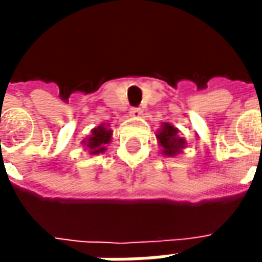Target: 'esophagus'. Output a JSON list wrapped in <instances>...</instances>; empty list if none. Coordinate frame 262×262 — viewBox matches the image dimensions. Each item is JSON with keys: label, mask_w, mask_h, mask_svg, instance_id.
I'll return each mask as SVG.
<instances>
[{"label": "esophagus", "mask_w": 262, "mask_h": 262, "mask_svg": "<svg viewBox=\"0 0 262 262\" xmlns=\"http://www.w3.org/2000/svg\"><path fill=\"white\" fill-rule=\"evenodd\" d=\"M129 114H130V116H133V118H139V116H142L143 111L140 108H132Z\"/></svg>", "instance_id": "34e87169"}]
</instances>
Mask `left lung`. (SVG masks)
<instances>
[{
  "mask_svg": "<svg viewBox=\"0 0 262 262\" xmlns=\"http://www.w3.org/2000/svg\"><path fill=\"white\" fill-rule=\"evenodd\" d=\"M157 140L161 147V153L167 157H174L177 154H181L185 148V139L178 136V129L171 123H163L157 132Z\"/></svg>",
  "mask_w": 262,
  "mask_h": 262,
  "instance_id": "8db88e82",
  "label": "left lung"
}]
</instances>
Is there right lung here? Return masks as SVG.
<instances>
[{"label": "right lung", "instance_id": "1", "mask_svg": "<svg viewBox=\"0 0 262 262\" xmlns=\"http://www.w3.org/2000/svg\"><path fill=\"white\" fill-rule=\"evenodd\" d=\"M111 139H112V130L109 129L106 123H102L92 129L91 135L82 140V144L85 146L90 154L97 156L106 150V144H109Z\"/></svg>", "mask_w": 262, "mask_h": 262}]
</instances>
